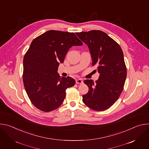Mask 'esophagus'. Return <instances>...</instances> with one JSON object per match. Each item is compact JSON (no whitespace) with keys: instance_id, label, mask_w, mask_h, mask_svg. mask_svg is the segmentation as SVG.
<instances>
[{"instance_id":"34e87169","label":"esophagus","mask_w":149,"mask_h":149,"mask_svg":"<svg viewBox=\"0 0 149 149\" xmlns=\"http://www.w3.org/2000/svg\"><path fill=\"white\" fill-rule=\"evenodd\" d=\"M76 83L77 84H81L83 83V81L82 79H76Z\"/></svg>"}]
</instances>
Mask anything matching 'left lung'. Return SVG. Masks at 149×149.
Returning <instances> with one entry per match:
<instances>
[{"instance_id":"left-lung-1","label":"left lung","mask_w":149,"mask_h":149,"mask_svg":"<svg viewBox=\"0 0 149 149\" xmlns=\"http://www.w3.org/2000/svg\"><path fill=\"white\" fill-rule=\"evenodd\" d=\"M76 35L88 45L92 65H96L100 73L95 82L84 80L89 90L82 95V101L95 111L105 110L117 101L124 88L127 68L123 51L117 42L101 31L77 32Z\"/></svg>"}]
</instances>
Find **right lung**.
I'll list each match as a JSON object with an SVG mask.
<instances>
[{"label": "right lung", "mask_w": 149, "mask_h": 149, "mask_svg": "<svg viewBox=\"0 0 149 149\" xmlns=\"http://www.w3.org/2000/svg\"><path fill=\"white\" fill-rule=\"evenodd\" d=\"M82 42L73 32L50 30L35 38L24 58L23 82L32 104L40 111L49 112L62 104L66 90L75 81L57 73L69 49Z\"/></svg>", "instance_id": "right-lung-1"}]
</instances>
